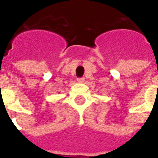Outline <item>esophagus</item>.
I'll return each mask as SVG.
<instances>
[{
    "mask_svg": "<svg viewBox=\"0 0 158 158\" xmlns=\"http://www.w3.org/2000/svg\"><path fill=\"white\" fill-rule=\"evenodd\" d=\"M77 82L84 83L85 82V79H84V78H79V79H77Z\"/></svg>",
    "mask_w": 158,
    "mask_h": 158,
    "instance_id": "1",
    "label": "esophagus"
}]
</instances>
